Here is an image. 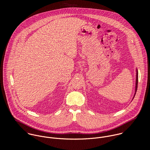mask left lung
<instances>
[{
  "instance_id": "obj_1",
  "label": "left lung",
  "mask_w": 150,
  "mask_h": 150,
  "mask_svg": "<svg viewBox=\"0 0 150 150\" xmlns=\"http://www.w3.org/2000/svg\"><path fill=\"white\" fill-rule=\"evenodd\" d=\"M137 85H138V71H137V69H136V86H135V93L134 95V97L136 95V92L137 89ZM133 97V98H134Z\"/></svg>"
}]
</instances>
